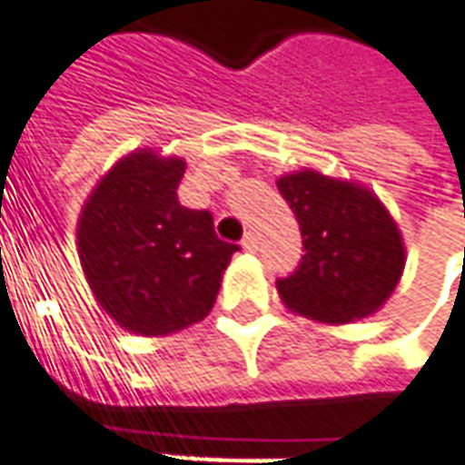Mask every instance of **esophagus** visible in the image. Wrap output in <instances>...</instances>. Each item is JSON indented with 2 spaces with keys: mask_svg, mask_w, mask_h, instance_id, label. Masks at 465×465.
<instances>
[{
  "mask_svg": "<svg viewBox=\"0 0 465 465\" xmlns=\"http://www.w3.org/2000/svg\"><path fill=\"white\" fill-rule=\"evenodd\" d=\"M242 247L247 249V252H257V233L254 232L244 233V239H242Z\"/></svg>",
  "mask_w": 465,
  "mask_h": 465,
  "instance_id": "obj_1",
  "label": "esophagus"
}]
</instances>
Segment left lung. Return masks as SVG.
<instances>
[{"label":"left lung","mask_w":465,"mask_h":465,"mask_svg":"<svg viewBox=\"0 0 465 465\" xmlns=\"http://www.w3.org/2000/svg\"><path fill=\"white\" fill-rule=\"evenodd\" d=\"M303 236L298 267L278 278L282 303L319 322L371 316L404 270V242L371 190L303 169L278 180Z\"/></svg>","instance_id":"1"}]
</instances>
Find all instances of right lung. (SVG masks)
Masks as SVG:
<instances>
[{"label":"right lung","instance_id":"right-lung-1","mask_svg":"<svg viewBox=\"0 0 465 465\" xmlns=\"http://www.w3.org/2000/svg\"><path fill=\"white\" fill-rule=\"evenodd\" d=\"M183 159L136 152L94 187L79 218V260L100 306L143 337L172 334L213 309L236 244L211 211L184 208Z\"/></svg>","mask_w":465,"mask_h":465}]
</instances>
